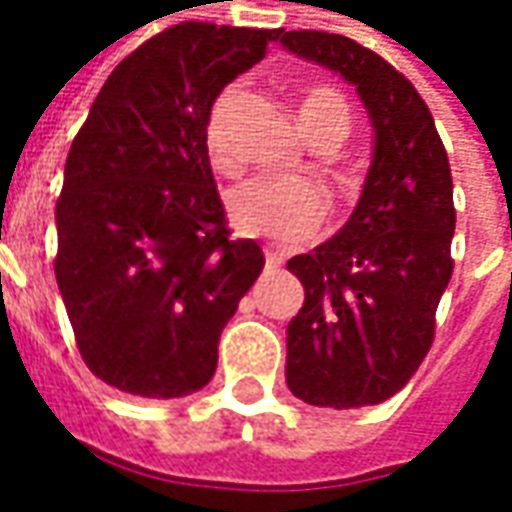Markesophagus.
Here are the masks:
<instances>
[{"label":"esophagus","mask_w":512,"mask_h":512,"mask_svg":"<svg viewBox=\"0 0 512 512\" xmlns=\"http://www.w3.org/2000/svg\"><path fill=\"white\" fill-rule=\"evenodd\" d=\"M264 267H267V270H276V267H281V256H276L273 250H264Z\"/></svg>","instance_id":"1"}]
</instances>
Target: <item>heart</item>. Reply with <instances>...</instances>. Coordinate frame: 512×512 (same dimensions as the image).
<instances>
[{"instance_id":"heart-1","label":"heart","mask_w":512,"mask_h":512,"mask_svg":"<svg viewBox=\"0 0 512 512\" xmlns=\"http://www.w3.org/2000/svg\"><path fill=\"white\" fill-rule=\"evenodd\" d=\"M242 95L239 84L219 89L214 104L208 106L202 140L208 160L219 171H231L236 157L231 149V112ZM304 132L315 135L321 129H335L346 135L349 129V106L344 98L327 87H315L301 101ZM228 219L242 236L267 239L276 245H301L321 231L327 219V197L318 185L298 177H253L228 194Z\"/></svg>"}]
</instances>
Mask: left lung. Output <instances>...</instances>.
<instances>
[{"label":"left lung","mask_w":512,"mask_h":512,"mask_svg":"<svg viewBox=\"0 0 512 512\" xmlns=\"http://www.w3.org/2000/svg\"><path fill=\"white\" fill-rule=\"evenodd\" d=\"M279 41L352 84L375 132L366 183L344 228L287 262L304 284V307L287 324L284 375L310 406H377L428 355L451 281L448 154L420 92L389 61L321 30H281Z\"/></svg>","instance_id":"left-lung-1"}]
</instances>
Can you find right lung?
<instances>
[{
  "instance_id": "add662e5",
  "label": "right lung",
  "mask_w": 512,
  "mask_h": 512,
  "mask_svg": "<svg viewBox=\"0 0 512 512\" xmlns=\"http://www.w3.org/2000/svg\"><path fill=\"white\" fill-rule=\"evenodd\" d=\"M281 30L183 22L123 58L75 135L56 205V281L89 372L171 400L202 389L264 267L231 239L202 126Z\"/></svg>"
}]
</instances>
